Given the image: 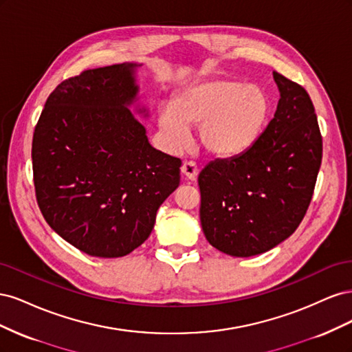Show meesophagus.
Returning a JSON list of instances; mask_svg holds the SVG:
<instances>
[{
	"label": "esophagus",
	"mask_w": 352,
	"mask_h": 352,
	"mask_svg": "<svg viewBox=\"0 0 352 352\" xmlns=\"http://www.w3.org/2000/svg\"><path fill=\"white\" fill-rule=\"evenodd\" d=\"M180 172H182L184 177L188 180H197L198 176V167L194 162H185L180 167Z\"/></svg>",
	"instance_id": "obj_1"
}]
</instances>
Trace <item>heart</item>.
<instances>
[{
  "instance_id": "heart-1",
  "label": "heart",
  "mask_w": 352,
  "mask_h": 352,
  "mask_svg": "<svg viewBox=\"0 0 352 352\" xmlns=\"http://www.w3.org/2000/svg\"><path fill=\"white\" fill-rule=\"evenodd\" d=\"M269 94L257 85L211 79L189 85L158 113V126L172 145H182L188 127L198 126V142L210 154L235 155L257 141L270 116Z\"/></svg>"
}]
</instances>
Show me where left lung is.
Masks as SVG:
<instances>
[{"label": "left lung", "mask_w": 352, "mask_h": 352, "mask_svg": "<svg viewBox=\"0 0 352 352\" xmlns=\"http://www.w3.org/2000/svg\"><path fill=\"white\" fill-rule=\"evenodd\" d=\"M280 98L247 151L201 170L199 219L207 241L232 257L274 248L300 226L313 198L323 142L307 91L273 72Z\"/></svg>", "instance_id": "8db88e82"}]
</instances>
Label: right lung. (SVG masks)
Listing matches in <instances>:
<instances>
[{
  "label": "right lung",
  "mask_w": 352,
  "mask_h": 352,
  "mask_svg": "<svg viewBox=\"0 0 352 352\" xmlns=\"http://www.w3.org/2000/svg\"><path fill=\"white\" fill-rule=\"evenodd\" d=\"M140 66L123 63L63 80L34 132L32 167L42 216L92 257H123L144 243L157 210L180 182V158L151 146L129 110L140 91Z\"/></svg>",
  "instance_id": "add662e5"
}]
</instances>
